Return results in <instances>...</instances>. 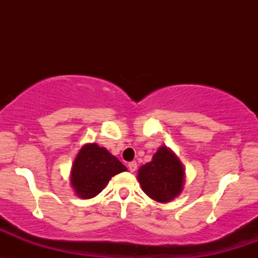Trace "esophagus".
<instances>
[{
  "instance_id": "obj_1",
  "label": "esophagus",
  "mask_w": 258,
  "mask_h": 258,
  "mask_svg": "<svg viewBox=\"0 0 258 258\" xmlns=\"http://www.w3.org/2000/svg\"><path fill=\"white\" fill-rule=\"evenodd\" d=\"M128 170L131 171V172H135V171L137 170V162L136 161L128 162Z\"/></svg>"
}]
</instances>
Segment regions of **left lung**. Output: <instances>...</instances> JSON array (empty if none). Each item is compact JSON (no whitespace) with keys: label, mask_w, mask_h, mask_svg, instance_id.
<instances>
[{"label":"left lung","mask_w":258,"mask_h":258,"mask_svg":"<svg viewBox=\"0 0 258 258\" xmlns=\"http://www.w3.org/2000/svg\"><path fill=\"white\" fill-rule=\"evenodd\" d=\"M138 180L148 197L159 203H168L182 191L184 168L170 149L161 147L152 161L139 168Z\"/></svg>","instance_id":"8db88e82"}]
</instances>
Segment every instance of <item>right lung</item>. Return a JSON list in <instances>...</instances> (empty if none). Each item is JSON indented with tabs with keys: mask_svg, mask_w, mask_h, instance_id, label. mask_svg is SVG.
Returning <instances> with one entry per match:
<instances>
[{
	"mask_svg": "<svg viewBox=\"0 0 258 258\" xmlns=\"http://www.w3.org/2000/svg\"><path fill=\"white\" fill-rule=\"evenodd\" d=\"M126 171V167L98 144H86L74 161L72 185L82 199L98 195L115 174Z\"/></svg>",
	"mask_w": 258,
	"mask_h": 258,
	"instance_id": "obj_1",
	"label": "right lung"
}]
</instances>
